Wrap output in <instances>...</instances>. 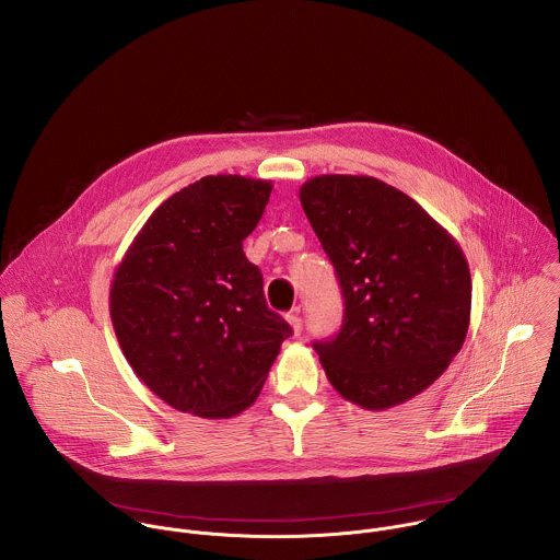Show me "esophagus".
<instances>
[{
  "mask_svg": "<svg viewBox=\"0 0 560 560\" xmlns=\"http://www.w3.org/2000/svg\"><path fill=\"white\" fill-rule=\"evenodd\" d=\"M287 322H289V326H291L293 335H295V337H300V335H302V317H300V315H295V313H289V315H287Z\"/></svg>",
  "mask_w": 560,
  "mask_h": 560,
  "instance_id": "esophagus-1",
  "label": "esophagus"
}]
</instances>
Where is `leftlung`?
<instances>
[{"label": "left lung", "instance_id": "8db88e82", "mask_svg": "<svg viewBox=\"0 0 560 560\" xmlns=\"http://www.w3.org/2000/svg\"><path fill=\"white\" fill-rule=\"evenodd\" d=\"M300 201L346 300L339 335L313 343L324 372L365 410L404 404L465 343L471 276L460 245L412 197L370 176L311 178Z\"/></svg>", "mask_w": 560, "mask_h": 560}]
</instances>
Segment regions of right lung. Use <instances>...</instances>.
I'll use <instances>...</instances> for the list:
<instances>
[{"label": "right lung", "instance_id": "right-lung-1", "mask_svg": "<svg viewBox=\"0 0 560 560\" xmlns=\"http://www.w3.org/2000/svg\"><path fill=\"white\" fill-rule=\"evenodd\" d=\"M271 188L223 174L188 185L152 212L115 269L110 319L121 352L176 410L243 412L291 335L243 254Z\"/></svg>", "mask_w": 560, "mask_h": 560}]
</instances>
